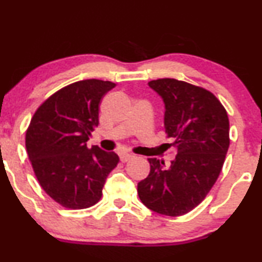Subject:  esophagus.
I'll return each instance as SVG.
<instances>
[{"mask_svg": "<svg viewBox=\"0 0 262 262\" xmlns=\"http://www.w3.org/2000/svg\"><path fill=\"white\" fill-rule=\"evenodd\" d=\"M134 157V155H132V154H122L121 156H119V159H121L122 162H127L129 160H132Z\"/></svg>", "mask_w": 262, "mask_h": 262, "instance_id": "obj_1", "label": "esophagus"}]
</instances>
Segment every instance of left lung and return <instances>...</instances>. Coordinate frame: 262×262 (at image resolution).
Wrapping results in <instances>:
<instances>
[{
  "label": "left lung",
  "instance_id": "8db88e82",
  "mask_svg": "<svg viewBox=\"0 0 262 262\" xmlns=\"http://www.w3.org/2000/svg\"><path fill=\"white\" fill-rule=\"evenodd\" d=\"M165 103V130L176 159H149L150 173L138 183V195L147 209L182 216L205 199L221 173L229 147V121L220 100L204 88L163 78L149 81Z\"/></svg>",
  "mask_w": 262,
  "mask_h": 262
}]
</instances>
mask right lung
<instances>
[{
  "label": "right lung",
  "mask_w": 262,
  "mask_h": 262,
  "mask_svg": "<svg viewBox=\"0 0 262 262\" xmlns=\"http://www.w3.org/2000/svg\"><path fill=\"white\" fill-rule=\"evenodd\" d=\"M112 81L69 84L41 103L25 134V147L41 188L63 207L88 209L102 196L107 176L117 166L113 151L86 146L99 125V105Z\"/></svg>",
  "instance_id": "1"
}]
</instances>
